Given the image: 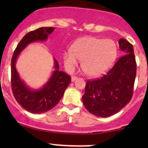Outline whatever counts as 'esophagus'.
Instances as JSON below:
<instances>
[{
	"instance_id": "obj_1",
	"label": "esophagus",
	"mask_w": 148,
	"mask_h": 148,
	"mask_svg": "<svg viewBox=\"0 0 148 148\" xmlns=\"http://www.w3.org/2000/svg\"><path fill=\"white\" fill-rule=\"evenodd\" d=\"M77 79V77H74V76H72V77H71V82H74L75 81L76 79Z\"/></svg>"
}]
</instances>
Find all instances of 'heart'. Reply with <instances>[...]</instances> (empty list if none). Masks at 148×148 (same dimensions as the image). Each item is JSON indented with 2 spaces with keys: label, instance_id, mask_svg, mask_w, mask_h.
Returning a JSON list of instances; mask_svg holds the SVG:
<instances>
[{
  "label": "heart",
  "instance_id": "1",
  "mask_svg": "<svg viewBox=\"0 0 148 148\" xmlns=\"http://www.w3.org/2000/svg\"><path fill=\"white\" fill-rule=\"evenodd\" d=\"M117 49L111 39L84 36L76 40L70 50L63 53V61L68 70H72L82 60V68L88 75L98 77L105 72L115 61Z\"/></svg>",
  "mask_w": 148,
  "mask_h": 148
}]
</instances>
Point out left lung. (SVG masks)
<instances>
[{
	"label": "left lung",
	"mask_w": 148,
	"mask_h": 148,
	"mask_svg": "<svg viewBox=\"0 0 148 148\" xmlns=\"http://www.w3.org/2000/svg\"><path fill=\"white\" fill-rule=\"evenodd\" d=\"M118 43L123 56L107 74L97 79L87 81L85 86L84 105L97 117L116 114L132 99L137 71L133 46L125 38H120Z\"/></svg>",
	"instance_id": "1"
}]
</instances>
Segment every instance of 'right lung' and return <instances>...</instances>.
Segmentation results:
<instances>
[{
    "mask_svg": "<svg viewBox=\"0 0 148 148\" xmlns=\"http://www.w3.org/2000/svg\"><path fill=\"white\" fill-rule=\"evenodd\" d=\"M55 28L41 27L28 33L21 40L15 49L11 59V88L13 96L18 104L33 114L44 113L51 110L59 103L63 97L66 89L71 83V77L59 71L58 62L55 59L54 71L44 86L38 89L28 87L20 78L16 68V62L22 51L31 43L44 41L49 34Z\"/></svg>",
    "mask_w": 148,
    "mask_h": 148,
    "instance_id": "obj_1",
    "label": "right lung"
}]
</instances>
